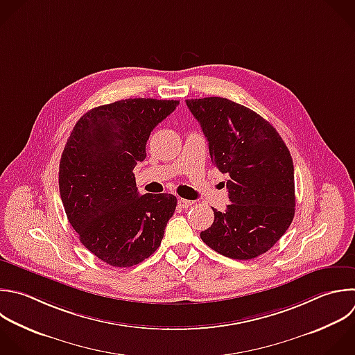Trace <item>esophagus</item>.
<instances>
[{
    "instance_id": "obj_1",
    "label": "esophagus",
    "mask_w": 355,
    "mask_h": 355,
    "mask_svg": "<svg viewBox=\"0 0 355 355\" xmlns=\"http://www.w3.org/2000/svg\"><path fill=\"white\" fill-rule=\"evenodd\" d=\"M178 204H179V207L180 208H190L193 204H194V201H190V200H186V198H179L178 200Z\"/></svg>"
}]
</instances>
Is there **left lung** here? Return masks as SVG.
Wrapping results in <instances>:
<instances>
[{"label":"left lung","mask_w":355,"mask_h":355,"mask_svg":"<svg viewBox=\"0 0 355 355\" xmlns=\"http://www.w3.org/2000/svg\"><path fill=\"white\" fill-rule=\"evenodd\" d=\"M208 140L211 161L229 176L225 212L214 209L202 241L233 259H251L286 233L294 218V166L276 129L250 108L222 97L186 100Z\"/></svg>","instance_id":"1"}]
</instances>
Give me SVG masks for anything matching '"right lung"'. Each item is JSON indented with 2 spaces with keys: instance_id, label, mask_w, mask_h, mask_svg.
<instances>
[{
  "instance_id": "obj_1",
  "label": "right lung",
  "mask_w": 355,
  "mask_h": 355,
  "mask_svg": "<svg viewBox=\"0 0 355 355\" xmlns=\"http://www.w3.org/2000/svg\"><path fill=\"white\" fill-rule=\"evenodd\" d=\"M179 101L128 98L86 112L60 162V193L80 243L105 263L137 265L161 245L173 194H143L133 173L153 129Z\"/></svg>"
}]
</instances>
